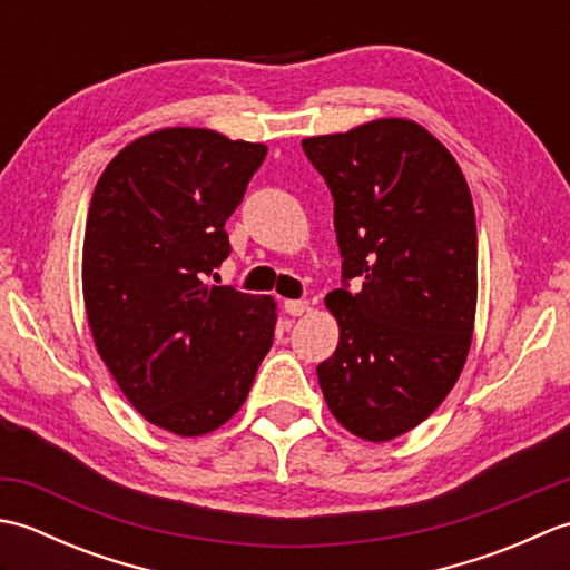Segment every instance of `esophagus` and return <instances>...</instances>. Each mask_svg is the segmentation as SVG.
<instances>
[{
    "label": "esophagus",
    "mask_w": 570,
    "mask_h": 570,
    "mask_svg": "<svg viewBox=\"0 0 570 570\" xmlns=\"http://www.w3.org/2000/svg\"><path fill=\"white\" fill-rule=\"evenodd\" d=\"M282 306L288 316H304V313L308 311V301H284Z\"/></svg>",
    "instance_id": "1"
}]
</instances>
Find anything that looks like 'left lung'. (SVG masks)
Here are the masks:
<instances>
[{"label": "left lung", "instance_id": "left-lung-1", "mask_svg": "<svg viewBox=\"0 0 570 570\" xmlns=\"http://www.w3.org/2000/svg\"><path fill=\"white\" fill-rule=\"evenodd\" d=\"M301 144L333 193L343 254V288L325 296L341 341L316 370L321 390L350 433L392 441L439 409L470 353L478 229L468 180L429 129L402 117Z\"/></svg>", "mask_w": 570, "mask_h": 570}]
</instances>
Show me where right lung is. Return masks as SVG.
Instances as JSON below:
<instances>
[{
	"label": "right lung",
	"instance_id": "add662e5",
	"mask_svg": "<svg viewBox=\"0 0 570 570\" xmlns=\"http://www.w3.org/2000/svg\"><path fill=\"white\" fill-rule=\"evenodd\" d=\"M264 156V144L166 127L127 144L90 200L82 298L95 347L129 404L184 439L237 414L274 343L272 296L205 284Z\"/></svg>",
	"mask_w": 570,
	"mask_h": 570
}]
</instances>
